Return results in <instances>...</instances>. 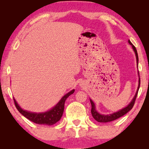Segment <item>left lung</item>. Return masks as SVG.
<instances>
[{"label":"left lung","instance_id":"8db88e82","mask_svg":"<svg viewBox=\"0 0 149 149\" xmlns=\"http://www.w3.org/2000/svg\"><path fill=\"white\" fill-rule=\"evenodd\" d=\"M128 42L130 45L132 46V49L134 51L135 54V56H136V60H137V68H138V61H139V58H138V54H137V50H136V48L134 47L132 42H131L130 40H128ZM138 75L139 77V74L138 72ZM139 86H140V77H139V84H138V87L137 89V91L135 93V95L134 96V97L133 98V99L132 100L129 104L127 105V107H125L124 108H123L122 109H121L120 110L117 111V112L112 113V114H100L99 112H98L97 110H96V107L95 103L93 102V100L90 99V102L91 104V114L92 116L94 119L97 121L98 122H102V123H106V122H112V121H114L115 120L118 119L120 117L123 116V115H125V114L129 112L130 110H132V108H133V105H134V103L135 101L136 97H137V93H138V91L139 89Z\"/></svg>","mask_w":149,"mask_h":149}]
</instances>
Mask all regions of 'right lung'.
Instances as JSON below:
<instances>
[{
    "mask_svg": "<svg viewBox=\"0 0 149 149\" xmlns=\"http://www.w3.org/2000/svg\"><path fill=\"white\" fill-rule=\"evenodd\" d=\"M74 91V89L70 91L64 96H63L62 99L59 100V102L54 107H52L51 109L44 112H33L24 110L19 107V105L17 104L14 98V100L15 106H16L17 110L28 120L35 123H37V124L51 125L58 122L60 118H62L64 110V103L65 100L70 95L73 94Z\"/></svg>",
    "mask_w": 149,
    "mask_h": 149,
    "instance_id": "obj_1",
    "label": "right lung"
}]
</instances>
